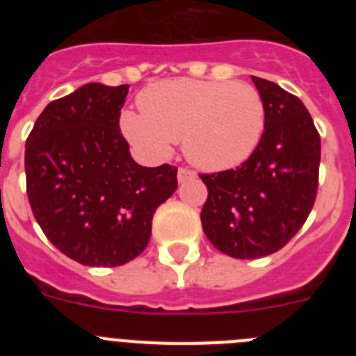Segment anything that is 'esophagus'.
Returning <instances> with one entry per match:
<instances>
[{
  "instance_id": "34e87169",
  "label": "esophagus",
  "mask_w": 356,
  "mask_h": 356,
  "mask_svg": "<svg viewBox=\"0 0 356 356\" xmlns=\"http://www.w3.org/2000/svg\"><path fill=\"white\" fill-rule=\"evenodd\" d=\"M194 176H196V172H194L193 169H188V168H180V169H178V181H180V184H184V181H188V180H193Z\"/></svg>"
}]
</instances>
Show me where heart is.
I'll return each instance as SVG.
<instances>
[{
    "label": "heart",
    "mask_w": 356,
    "mask_h": 356,
    "mask_svg": "<svg viewBox=\"0 0 356 356\" xmlns=\"http://www.w3.org/2000/svg\"><path fill=\"white\" fill-rule=\"evenodd\" d=\"M140 114L124 112L122 134L135 146L165 156L171 143L205 171H222L242 163L259 146L266 124L260 92L244 81L171 80L140 92Z\"/></svg>",
    "instance_id": "b5f03b06"
}]
</instances>
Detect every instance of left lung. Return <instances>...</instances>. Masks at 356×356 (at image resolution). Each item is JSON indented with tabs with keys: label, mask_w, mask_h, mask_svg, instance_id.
<instances>
[{
	"label": "left lung",
	"mask_w": 356,
	"mask_h": 356,
	"mask_svg": "<svg viewBox=\"0 0 356 356\" xmlns=\"http://www.w3.org/2000/svg\"><path fill=\"white\" fill-rule=\"evenodd\" d=\"M266 106L259 146L237 169L200 175L209 188L201 225L221 253L251 260L300 232L319 185L321 137L300 97L251 76Z\"/></svg>",
	"instance_id": "1"
}]
</instances>
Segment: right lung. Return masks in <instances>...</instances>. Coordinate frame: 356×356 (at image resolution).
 I'll use <instances>...</instances> for the list:
<instances>
[{
  "instance_id": "obj_1",
  "label": "right lung",
  "mask_w": 356,
  "mask_h": 356,
  "mask_svg": "<svg viewBox=\"0 0 356 356\" xmlns=\"http://www.w3.org/2000/svg\"><path fill=\"white\" fill-rule=\"evenodd\" d=\"M128 85L87 83L55 99L26 139L31 212L56 250L92 267L139 257L151 219L178 187L175 165L143 168L119 128Z\"/></svg>"
}]
</instances>
